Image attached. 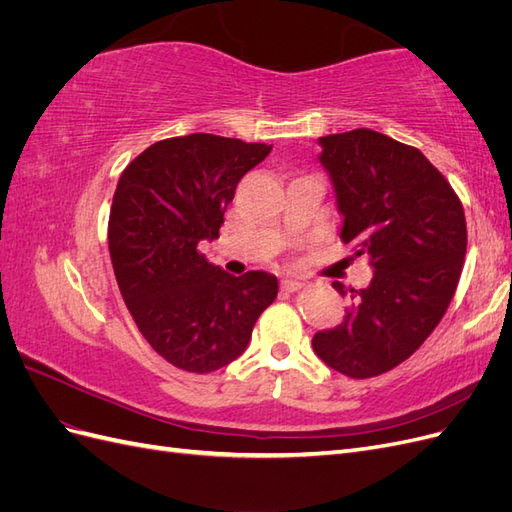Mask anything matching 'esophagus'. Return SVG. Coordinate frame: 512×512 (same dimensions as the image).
<instances>
[{"instance_id":"1","label":"esophagus","mask_w":512,"mask_h":512,"mask_svg":"<svg viewBox=\"0 0 512 512\" xmlns=\"http://www.w3.org/2000/svg\"><path fill=\"white\" fill-rule=\"evenodd\" d=\"M282 290H286V292H297V290H301L303 288V284L299 282V280H288V277H286V280H282Z\"/></svg>"}]
</instances>
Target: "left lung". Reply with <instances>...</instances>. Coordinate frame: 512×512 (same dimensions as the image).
Returning a JSON list of instances; mask_svg holds the SVG:
<instances>
[{
  "mask_svg": "<svg viewBox=\"0 0 512 512\" xmlns=\"http://www.w3.org/2000/svg\"><path fill=\"white\" fill-rule=\"evenodd\" d=\"M320 162L344 215L342 241L374 267L346 320L314 335L320 359L354 380L386 374L423 346L451 305L468 247L463 205L416 147L359 128L322 136ZM333 288L346 290L339 282Z\"/></svg>",
  "mask_w": 512,
  "mask_h": 512,
  "instance_id": "8db88e82",
  "label": "left lung"
}]
</instances>
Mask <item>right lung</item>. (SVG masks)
<instances>
[{
	"instance_id": "right-lung-1",
	"label": "right lung",
	"mask_w": 512,
	"mask_h": 512,
	"mask_svg": "<svg viewBox=\"0 0 512 512\" xmlns=\"http://www.w3.org/2000/svg\"><path fill=\"white\" fill-rule=\"evenodd\" d=\"M269 151L215 134L175 136L147 147L119 177L108 252L121 297L149 346L190 374L235 361L277 297L275 275L235 277L198 250L220 237L237 183Z\"/></svg>"
}]
</instances>
